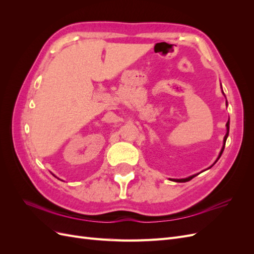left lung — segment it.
Instances as JSON below:
<instances>
[{"mask_svg": "<svg viewBox=\"0 0 254 254\" xmlns=\"http://www.w3.org/2000/svg\"><path fill=\"white\" fill-rule=\"evenodd\" d=\"M222 93H224V92H222ZM230 125V122L228 121L227 122V124H226V126H227V133H226V135H225V137H224V145H222V148H221V150H220V152H219V156H218V158H217V160L216 161H215V162H214V164L215 163H216L217 162V161H218V159L220 158V156H221V153H222V151H224V149H225V145H226V141H227V137H228V135H229V126ZM213 166V165H212ZM212 166H210L209 168H211ZM198 175V174H197ZM197 175H193V176H190V177H188V178H184V179H171L172 181H176V182H187V181H190V179H193L194 178V177H196Z\"/></svg>", "mask_w": 254, "mask_h": 254, "instance_id": "8db88e82", "label": "left lung"}]
</instances>
